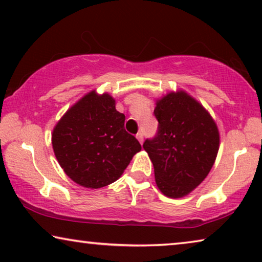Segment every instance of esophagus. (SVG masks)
<instances>
[{
	"label": "esophagus",
	"instance_id": "obj_1",
	"mask_svg": "<svg viewBox=\"0 0 262 262\" xmlns=\"http://www.w3.org/2000/svg\"><path fill=\"white\" fill-rule=\"evenodd\" d=\"M137 139L139 140V143L140 144H143V140H144V135L142 134V132H138V134H137Z\"/></svg>",
	"mask_w": 262,
	"mask_h": 262
}]
</instances>
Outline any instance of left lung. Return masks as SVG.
<instances>
[{
    "mask_svg": "<svg viewBox=\"0 0 262 262\" xmlns=\"http://www.w3.org/2000/svg\"><path fill=\"white\" fill-rule=\"evenodd\" d=\"M158 130L143 144L155 167L157 186L180 198L206 178L219 150V132L208 112L186 92H171L157 102Z\"/></svg>",
    "mask_w": 262,
    "mask_h": 262,
    "instance_id": "1",
    "label": "left lung"
}]
</instances>
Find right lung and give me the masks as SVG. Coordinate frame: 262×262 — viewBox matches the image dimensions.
Masks as SVG:
<instances>
[{
    "label": "right lung",
    "mask_w": 262,
    "mask_h": 262,
    "mask_svg": "<svg viewBox=\"0 0 262 262\" xmlns=\"http://www.w3.org/2000/svg\"><path fill=\"white\" fill-rule=\"evenodd\" d=\"M124 122L107 94L92 91L69 108L52 132L55 156L68 177L89 188L116 182L142 150Z\"/></svg>",
    "instance_id": "add662e5"
}]
</instances>
